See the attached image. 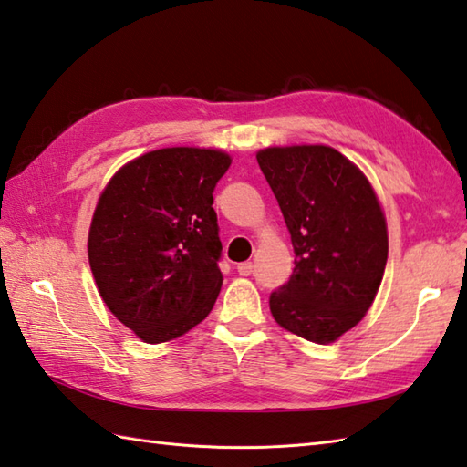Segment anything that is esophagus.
<instances>
[{
	"label": "esophagus",
	"mask_w": 467,
	"mask_h": 467,
	"mask_svg": "<svg viewBox=\"0 0 467 467\" xmlns=\"http://www.w3.org/2000/svg\"><path fill=\"white\" fill-rule=\"evenodd\" d=\"M253 269H254V265L251 261L236 265V271H239V275H243V276H249L253 273Z\"/></svg>",
	"instance_id": "esophagus-1"
}]
</instances>
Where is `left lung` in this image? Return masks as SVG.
<instances>
[{
	"instance_id": "left-lung-1",
	"label": "left lung",
	"mask_w": 467,
	"mask_h": 467,
	"mask_svg": "<svg viewBox=\"0 0 467 467\" xmlns=\"http://www.w3.org/2000/svg\"><path fill=\"white\" fill-rule=\"evenodd\" d=\"M256 161L295 249L293 275L271 293V313L285 331L329 345L363 319L379 291L383 206L361 168L331 146H269Z\"/></svg>"
}]
</instances>
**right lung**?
I'll return each mask as SVG.
<instances>
[{"label": "right lung", "instance_id": "add662e5", "mask_svg": "<svg viewBox=\"0 0 467 467\" xmlns=\"http://www.w3.org/2000/svg\"><path fill=\"white\" fill-rule=\"evenodd\" d=\"M233 158L172 146L126 162L98 196L88 261L102 301L144 343L206 319L223 286L213 192Z\"/></svg>", "mask_w": 467, "mask_h": 467}]
</instances>
